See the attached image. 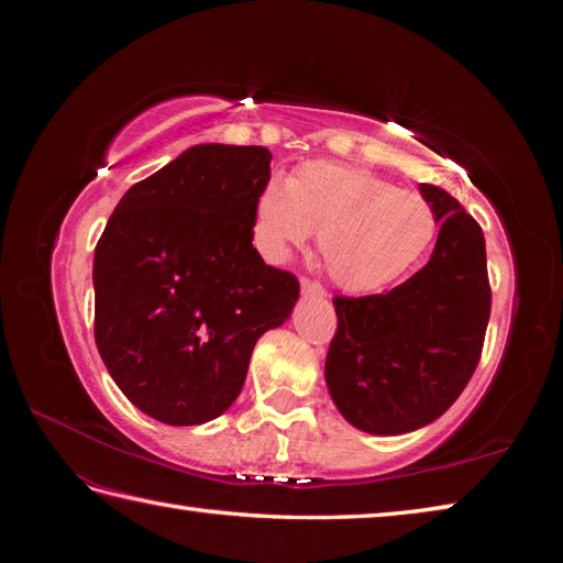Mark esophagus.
I'll use <instances>...</instances> for the list:
<instances>
[{"mask_svg": "<svg viewBox=\"0 0 563 563\" xmlns=\"http://www.w3.org/2000/svg\"><path fill=\"white\" fill-rule=\"evenodd\" d=\"M300 288H302L305 296H317V298L327 296V288H323L319 282L310 279V277H302V279H300Z\"/></svg>", "mask_w": 563, "mask_h": 563, "instance_id": "1", "label": "esophagus"}]
</instances>
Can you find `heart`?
<instances>
[{"instance_id":"b5f03b06","label":"heart","mask_w":563,"mask_h":563,"mask_svg":"<svg viewBox=\"0 0 563 563\" xmlns=\"http://www.w3.org/2000/svg\"><path fill=\"white\" fill-rule=\"evenodd\" d=\"M319 230V253L335 284L376 291L411 269L434 240L432 203L364 168L305 162L288 180L269 178L253 199L251 242L282 263Z\"/></svg>"}]
</instances>
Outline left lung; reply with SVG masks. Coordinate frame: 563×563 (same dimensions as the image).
<instances>
[{
  "label": "left lung",
  "instance_id": "1",
  "mask_svg": "<svg viewBox=\"0 0 563 563\" xmlns=\"http://www.w3.org/2000/svg\"><path fill=\"white\" fill-rule=\"evenodd\" d=\"M420 195L441 225L428 265L387 294L333 298L327 385L338 411L368 434L430 424L482 360L490 317L484 232L441 187L420 183Z\"/></svg>",
  "mask_w": 563,
  "mask_h": 563
}]
</instances>
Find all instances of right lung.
I'll list each match as a JSON object with an SVG mask.
<instances>
[{"label":"right lung","mask_w":563,"mask_h":563,"mask_svg":"<svg viewBox=\"0 0 563 563\" xmlns=\"http://www.w3.org/2000/svg\"><path fill=\"white\" fill-rule=\"evenodd\" d=\"M261 145H195L117 203L93 255V333L117 387L166 424H201L240 397L258 338L300 294L251 244L269 180Z\"/></svg>","instance_id":"right-lung-1"}]
</instances>
